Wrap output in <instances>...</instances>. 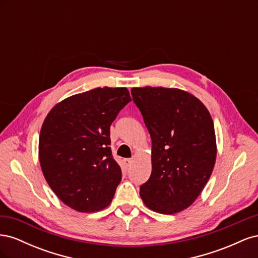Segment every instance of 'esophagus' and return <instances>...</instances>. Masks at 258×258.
<instances>
[{"mask_svg":"<svg viewBox=\"0 0 258 258\" xmlns=\"http://www.w3.org/2000/svg\"><path fill=\"white\" fill-rule=\"evenodd\" d=\"M123 163H124V166H126L127 168H130L132 163H134V160H132V159H124Z\"/></svg>","mask_w":258,"mask_h":258,"instance_id":"34e87169","label":"esophagus"}]
</instances>
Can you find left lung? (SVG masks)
Returning <instances> with one entry per match:
<instances>
[{"label":"left lung","mask_w":258,"mask_h":258,"mask_svg":"<svg viewBox=\"0 0 258 258\" xmlns=\"http://www.w3.org/2000/svg\"><path fill=\"white\" fill-rule=\"evenodd\" d=\"M152 139V174L140 187L144 205L174 214L188 208L205 188L216 159L213 120L207 107L176 88H132Z\"/></svg>","instance_id":"8db88e82"}]
</instances>
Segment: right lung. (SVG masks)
<instances>
[{
	"label": "right lung",
	"instance_id": "1",
	"mask_svg": "<svg viewBox=\"0 0 258 258\" xmlns=\"http://www.w3.org/2000/svg\"><path fill=\"white\" fill-rule=\"evenodd\" d=\"M131 101L127 88H96L69 97L46 116L38 141L43 174L52 191L79 212L111 204L121 181L110 127Z\"/></svg>",
	"mask_w": 258,
	"mask_h": 258
}]
</instances>
